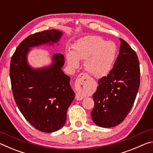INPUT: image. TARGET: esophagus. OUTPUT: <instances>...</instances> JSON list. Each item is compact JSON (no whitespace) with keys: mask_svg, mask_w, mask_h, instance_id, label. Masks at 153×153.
I'll list each match as a JSON object with an SVG mask.
<instances>
[{"mask_svg":"<svg viewBox=\"0 0 153 153\" xmlns=\"http://www.w3.org/2000/svg\"><path fill=\"white\" fill-rule=\"evenodd\" d=\"M86 77L87 76L85 74H81L77 77L76 81V87L77 90L76 95V99L77 100H81L84 98V91L87 87Z\"/></svg>","mask_w":153,"mask_h":153,"instance_id":"1","label":"esophagus"}]
</instances>
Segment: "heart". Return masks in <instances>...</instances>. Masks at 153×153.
Returning <instances> with one entry per match:
<instances>
[{"label":"heart","instance_id":"obj_1","mask_svg":"<svg viewBox=\"0 0 153 153\" xmlns=\"http://www.w3.org/2000/svg\"><path fill=\"white\" fill-rule=\"evenodd\" d=\"M117 47L98 36H87L79 39L66 55L67 61L72 69L79 65V61H85V67L97 77L107 76L115 61Z\"/></svg>","mask_w":153,"mask_h":153}]
</instances>
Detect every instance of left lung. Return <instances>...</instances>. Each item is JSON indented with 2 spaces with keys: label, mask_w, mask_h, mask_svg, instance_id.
Segmentation results:
<instances>
[{
  "label": "left lung",
  "mask_w": 153,
  "mask_h": 153,
  "mask_svg": "<svg viewBox=\"0 0 153 153\" xmlns=\"http://www.w3.org/2000/svg\"><path fill=\"white\" fill-rule=\"evenodd\" d=\"M119 55L107 76L98 81L93 94L94 107L91 113L94 123L111 128L125 120L135 101L140 82V70L136 52L120 38Z\"/></svg>",
  "instance_id": "obj_1"
}]
</instances>
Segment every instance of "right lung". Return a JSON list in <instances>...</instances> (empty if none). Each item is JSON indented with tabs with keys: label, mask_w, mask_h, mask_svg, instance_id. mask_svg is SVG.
<instances>
[{
	"label": "right lung",
	"mask_w": 153,
	"mask_h": 153,
	"mask_svg": "<svg viewBox=\"0 0 153 153\" xmlns=\"http://www.w3.org/2000/svg\"><path fill=\"white\" fill-rule=\"evenodd\" d=\"M63 35L56 30L35 33L24 39L15 50L10 64V78L15 101L28 122L38 130L51 133L61 129L67 111L75 98L70 77L61 70L62 54H55L48 67L33 69L27 63L31 47L53 45Z\"/></svg>",
	"instance_id": "1"
}]
</instances>
